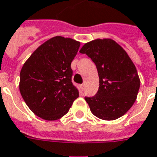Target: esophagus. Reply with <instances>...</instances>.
Masks as SVG:
<instances>
[{
  "label": "esophagus",
  "instance_id": "obj_1",
  "mask_svg": "<svg viewBox=\"0 0 157 157\" xmlns=\"http://www.w3.org/2000/svg\"><path fill=\"white\" fill-rule=\"evenodd\" d=\"M80 87H81V88H82V90H83V89H84V84H81V86H80Z\"/></svg>",
  "mask_w": 157,
  "mask_h": 157
}]
</instances>
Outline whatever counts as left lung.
<instances>
[{
    "instance_id": "8db88e82",
    "label": "left lung",
    "mask_w": 157,
    "mask_h": 157,
    "mask_svg": "<svg viewBox=\"0 0 157 157\" xmlns=\"http://www.w3.org/2000/svg\"><path fill=\"white\" fill-rule=\"evenodd\" d=\"M98 69L99 88L93 97H85L92 113L102 120L123 116L136 99L140 88L137 71L127 52L111 39L95 40L80 49Z\"/></svg>"
}]
</instances>
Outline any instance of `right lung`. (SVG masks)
<instances>
[{
	"instance_id": "right-lung-1",
	"label": "right lung",
	"mask_w": 157,
	"mask_h": 157,
	"mask_svg": "<svg viewBox=\"0 0 157 157\" xmlns=\"http://www.w3.org/2000/svg\"><path fill=\"white\" fill-rule=\"evenodd\" d=\"M80 43L62 36L53 37L36 49L20 74V92L30 110L54 121L64 116L79 94L72 83L71 63Z\"/></svg>"
}]
</instances>
